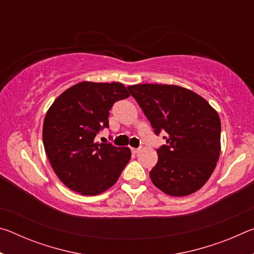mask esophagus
<instances>
[{"label":"esophagus","mask_w":254,"mask_h":254,"mask_svg":"<svg viewBox=\"0 0 254 254\" xmlns=\"http://www.w3.org/2000/svg\"><path fill=\"white\" fill-rule=\"evenodd\" d=\"M131 151H132V153H133V154H136V153H139L140 149H136V148H131Z\"/></svg>","instance_id":"34e87169"}]
</instances>
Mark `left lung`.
Wrapping results in <instances>:
<instances>
[{
	"label": "left lung",
	"instance_id": "1",
	"mask_svg": "<svg viewBox=\"0 0 254 254\" xmlns=\"http://www.w3.org/2000/svg\"><path fill=\"white\" fill-rule=\"evenodd\" d=\"M156 134L168 133L150 171L154 186L169 196L184 197L204 186L221 153V120L209 103L178 85L127 86Z\"/></svg>",
	"mask_w": 254,
	"mask_h": 254
}]
</instances>
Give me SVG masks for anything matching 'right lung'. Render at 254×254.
I'll list each match as a JSON object with an SVG mask.
<instances>
[{
	"mask_svg": "<svg viewBox=\"0 0 254 254\" xmlns=\"http://www.w3.org/2000/svg\"><path fill=\"white\" fill-rule=\"evenodd\" d=\"M130 96L121 83L80 81L60 94L44 121L42 140L55 174L65 186L84 196L102 194L118 182L131 159L127 147L95 142L109 127L112 106Z\"/></svg>",
	"mask_w": 254,
	"mask_h": 254,
	"instance_id": "obj_1",
	"label": "right lung"
}]
</instances>
